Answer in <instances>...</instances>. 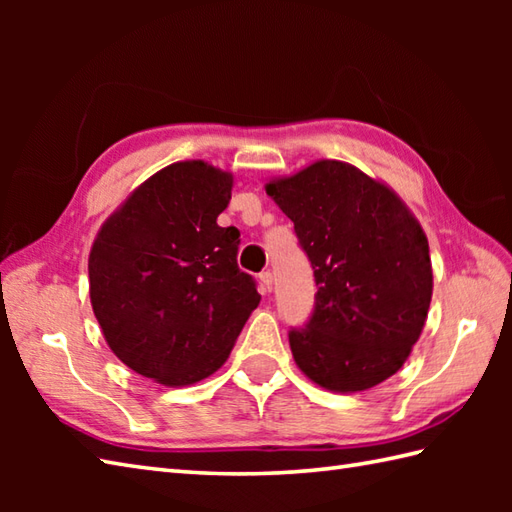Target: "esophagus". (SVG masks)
<instances>
[{
	"label": "esophagus",
	"instance_id": "34e87169",
	"mask_svg": "<svg viewBox=\"0 0 512 512\" xmlns=\"http://www.w3.org/2000/svg\"><path fill=\"white\" fill-rule=\"evenodd\" d=\"M273 284H275V277L270 270L259 275V290H262V295H270V292H273Z\"/></svg>",
	"mask_w": 512,
	"mask_h": 512
}]
</instances>
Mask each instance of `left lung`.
Segmentation results:
<instances>
[{"instance_id":"left-lung-1","label":"left lung","mask_w":512,"mask_h":512,"mask_svg":"<svg viewBox=\"0 0 512 512\" xmlns=\"http://www.w3.org/2000/svg\"><path fill=\"white\" fill-rule=\"evenodd\" d=\"M266 193L295 222L317 281L306 325L290 328L299 369L330 391H363L407 361L427 319L429 242L394 191L339 160L314 162Z\"/></svg>"}]
</instances>
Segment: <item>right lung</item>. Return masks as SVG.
Segmentation results:
<instances>
[{"instance_id":"right-lung-1","label":"right lung","mask_w":512,"mask_h":512,"mask_svg":"<svg viewBox=\"0 0 512 512\" xmlns=\"http://www.w3.org/2000/svg\"><path fill=\"white\" fill-rule=\"evenodd\" d=\"M231 187L202 160L176 162L140 184L94 239L90 299L105 341L156 383L211 376L262 299L237 266L239 231L217 226Z\"/></svg>"}]
</instances>
